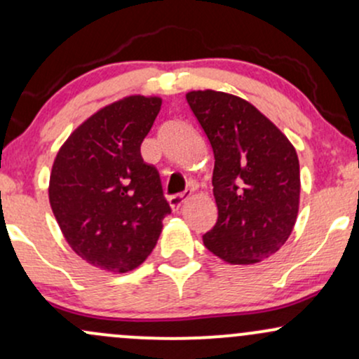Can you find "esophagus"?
<instances>
[{
  "mask_svg": "<svg viewBox=\"0 0 359 359\" xmlns=\"http://www.w3.org/2000/svg\"><path fill=\"white\" fill-rule=\"evenodd\" d=\"M189 196L191 194L189 192H182V194H175V196H170L168 197V204H170V208L174 209V211H179L180 208H182L185 201L189 199Z\"/></svg>",
  "mask_w": 359,
  "mask_h": 359,
  "instance_id": "1",
  "label": "esophagus"
}]
</instances>
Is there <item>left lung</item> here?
Segmentation results:
<instances>
[{
    "label": "left lung",
    "instance_id": "1",
    "mask_svg": "<svg viewBox=\"0 0 359 359\" xmlns=\"http://www.w3.org/2000/svg\"><path fill=\"white\" fill-rule=\"evenodd\" d=\"M214 151L217 221L203 241L233 265L271 257L299 212L300 170L294 145L248 101L219 90L185 96Z\"/></svg>",
    "mask_w": 359,
    "mask_h": 359
}]
</instances>
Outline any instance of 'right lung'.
Returning <instances> with one entry per match:
<instances>
[{
	"label": "right lung",
	"instance_id": "right-lung-1",
	"mask_svg": "<svg viewBox=\"0 0 359 359\" xmlns=\"http://www.w3.org/2000/svg\"><path fill=\"white\" fill-rule=\"evenodd\" d=\"M160 97L130 96L94 113L67 138L53 162L48 199L71 248L108 271L145 262L170 214L158 170L140 147Z\"/></svg>",
	"mask_w": 359,
	"mask_h": 359
}]
</instances>
